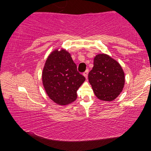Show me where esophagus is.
I'll return each mask as SVG.
<instances>
[{
  "label": "esophagus",
  "instance_id": "34e87169",
  "mask_svg": "<svg viewBox=\"0 0 151 151\" xmlns=\"http://www.w3.org/2000/svg\"><path fill=\"white\" fill-rule=\"evenodd\" d=\"M88 69H86L85 70V72L83 73V75L85 76V77L86 78H87V77H88Z\"/></svg>",
  "mask_w": 151,
  "mask_h": 151
}]
</instances>
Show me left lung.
<instances>
[{
    "instance_id": "left-lung-1",
    "label": "left lung",
    "mask_w": 151,
    "mask_h": 151,
    "mask_svg": "<svg viewBox=\"0 0 151 151\" xmlns=\"http://www.w3.org/2000/svg\"><path fill=\"white\" fill-rule=\"evenodd\" d=\"M88 81L99 99L112 101L121 93L124 85V73L120 64L106 54L94 58V66L88 73Z\"/></svg>"
}]
</instances>
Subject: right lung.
Here are the masks:
<instances>
[{
  "instance_id": "1",
  "label": "right lung",
  "mask_w": 151,
  "mask_h": 151,
  "mask_svg": "<svg viewBox=\"0 0 151 151\" xmlns=\"http://www.w3.org/2000/svg\"><path fill=\"white\" fill-rule=\"evenodd\" d=\"M42 84L48 97L59 105H66L77 98L76 91L85 81L77 71L70 54L65 49L53 50L46 60Z\"/></svg>"
}]
</instances>
